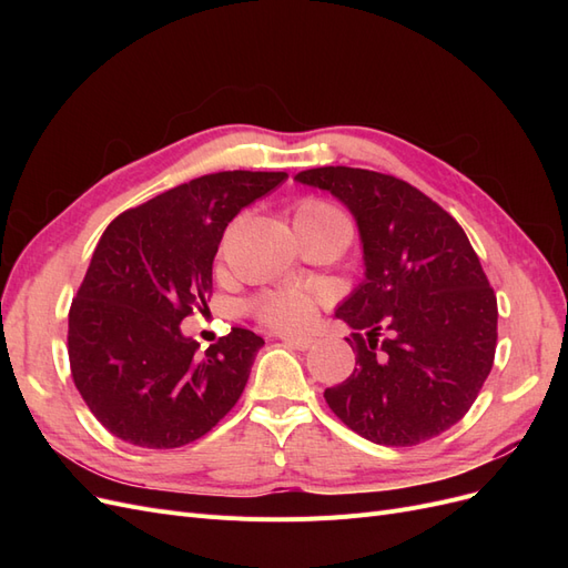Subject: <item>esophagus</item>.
<instances>
[{
	"label": "esophagus",
	"mask_w": 568,
	"mask_h": 568,
	"mask_svg": "<svg viewBox=\"0 0 568 568\" xmlns=\"http://www.w3.org/2000/svg\"><path fill=\"white\" fill-rule=\"evenodd\" d=\"M284 343H288V346H294V348H298V351H307L313 346V338L311 336H294V334H282L280 336Z\"/></svg>",
	"instance_id": "esophagus-1"
}]
</instances>
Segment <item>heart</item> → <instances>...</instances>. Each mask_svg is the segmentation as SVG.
I'll use <instances>...</instances> for the list:
<instances>
[{
	"label": "heart",
	"instance_id": "obj_1",
	"mask_svg": "<svg viewBox=\"0 0 568 568\" xmlns=\"http://www.w3.org/2000/svg\"><path fill=\"white\" fill-rule=\"evenodd\" d=\"M326 217H343L329 203L322 201H303L296 209V222L305 220H326ZM317 301L305 291H274V294L257 296L251 305L253 315L263 324L272 326L277 332H294L301 326L311 324L315 317Z\"/></svg>",
	"mask_w": 568,
	"mask_h": 568
}]
</instances>
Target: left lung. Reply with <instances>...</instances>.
Masks as SVG:
<instances>
[{
	"label": "left lung",
	"mask_w": 568,
	"mask_h": 568,
	"mask_svg": "<svg viewBox=\"0 0 568 568\" xmlns=\"http://www.w3.org/2000/svg\"><path fill=\"white\" fill-rule=\"evenodd\" d=\"M336 196L359 232L365 280L334 315L355 369L324 390L334 415L379 445H417L467 415L488 379L497 301L453 215L412 184L363 168L303 170Z\"/></svg>",
	"instance_id": "8db88e82"
}]
</instances>
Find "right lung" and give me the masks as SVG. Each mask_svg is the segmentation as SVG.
Here are the masks:
<instances>
[{
	"mask_svg": "<svg viewBox=\"0 0 568 568\" xmlns=\"http://www.w3.org/2000/svg\"><path fill=\"white\" fill-rule=\"evenodd\" d=\"M286 178L203 175L118 215L101 234L68 313V357L82 400L113 436L180 448L236 405L265 341L234 326L199 355L180 324L194 307L209 311L230 222Z\"/></svg>",
	"mask_w": 568,
	"mask_h": 568,
	"instance_id": "obj_1",
	"label": "right lung"
}]
</instances>
